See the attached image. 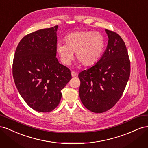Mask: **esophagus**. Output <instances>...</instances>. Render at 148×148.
<instances>
[{"mask_svg":"<svg viewBox=\"0 0 148 148\" xmlns=\"http://www.w3.org/2000/svg\"><path fill=\"white\" fill-rule=\"evenodd\" d=\"M71 77H77V73L75 72V71H72L71 72Z\"/></svg>","mask_w":148,"mask_h":148,"instance_id":"1","label":"esophagus"}]
</instances>
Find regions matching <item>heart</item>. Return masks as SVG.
Returning a JSON list of instances; mask_svg holds the SVG:
<instances>
[{
    "mask_svg": "<svg viewBox=\"0 0 148 148\" xmlns=\"http://www.w3.org/2000/svg\"><path fill=\"white\" fill-rule=\"evenodd\" d=\"M65 42L58 43L57 52L65 65L70 64L75 52L76 59L84 66H90L99 60L104 52L106 41L99 32L80 31L65 37Z\"/></svg>",
    "mask_w": 148,
    "mask_h": 148,
    "instance_id": "b5f03b06",
    "label": "heart"
}]
</instances>
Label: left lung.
Instances as JSON below:
<instances>
[{
  "label": "left lung",
  "mask_w": 148,
  "mask_h": 148,
  "mask_svg": "<svg viewBox=\"0 0 148 148\" xmlns=\"http://www.w3.org/2000/svg\"><path fill=\"white\" fill-rule=\"evenodd\" d=\"M109 41L97 63L78 75L79 95L83 104L95 113L113 107L122 96L130 75V61L123 39L106 29Z\"/></svg>",
  "instance_id": "left-lung-1"
}]
</instances>
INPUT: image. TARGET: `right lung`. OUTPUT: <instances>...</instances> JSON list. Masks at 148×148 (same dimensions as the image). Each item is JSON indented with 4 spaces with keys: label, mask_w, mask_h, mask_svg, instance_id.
<instances>
[{
    "label": "right lung",
    "mask_w": 148,
    "mask_h": 148,
    "mask_svg": "<svg viewBox=\"0 0 148 148\" xmlns=\"http://www.w3.org/2000/svg\"><path fill=\"white\" fill-rule=\"evenodd\" d=\"M58 26L25 36L18 45L12 73L20 95L31 108L48 112L59 105L70 70L56 57Z\"/></svg>",
    "instance_id": "add662e5"
}]
</instances>
